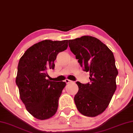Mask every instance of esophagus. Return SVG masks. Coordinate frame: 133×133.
I'll return each instance as SVG.
<instances>
[{
    "instance_id": "1",
    "label": "esophagus",
    "mask_w": 133,
    "mask_h": 133,
    "mask_svg": "<svg viewBox=\"0 0 133 133\" xmlns=\"http://www.w3.org/2000/svg\"><path fill=\"white\" fill-rule=\"evenodd\" d=\"M65 82H66V83H71V82H72V81H71L69 79H66L65 80Z\"/></svg>"
}]
</instances>
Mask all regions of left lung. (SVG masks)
I'll return each mask as SVG.
<instances>
[{"mask_svg":"<svg viewBox=\"0 0 133 133\" xmlns=\"http://www.w3.org/2000/svg\"><path fill=\"white\" fill-rule=\"evenodd\" d=\"M69 45L83 70L89 72L90 80L86 84L76 82L75 104L82 114L96 117L108 107L117 88L114 56L105 44L91 36L69 40Z\"/></svg>","mask_w":133,"mask_h":133,"instance_id":"left-lung-1","label":"left lung"}]
</instances>
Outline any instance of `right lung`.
I'll return each instance as SVG.
<instances>
[{
  "label": "right lung",
  "instance_id": "right-lung-1",
  "mask_svg": "<svg viewBox=\"0 0 133 133\" xmlns=\"http://www.w3.org/2000/svg\"><path fill=\"white\" fill-rule=\"evenodd\" d=\"M67 47L68 40H44L29 47L19 61L16 84L20 98L26 110L37 119L50 118L57 110L66 84L50 81L47 71L54 69L57 56Z\"/></svg>",
  "mask_w": 133,
  "mask_h": 133
}]
</instances>
